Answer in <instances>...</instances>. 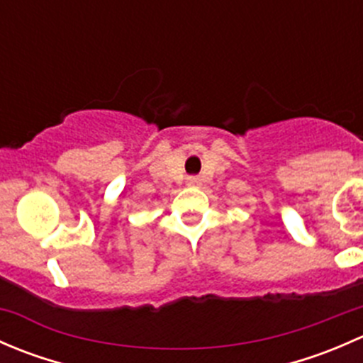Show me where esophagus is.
<instances>
[{
	"label": "esophagus",
	"mask_w": 363,
	"mask_h": 363,
	"mask_svg": "<svg viewBox=\"0 0 363 363\" xmlns=\"http://www.w3.org/2000/svg\"><path fill=\"white\" fill-rule=\"evenodd\" d=\"M186 184H188L189 188H199V186L202 184V181H200V177H196V175H193V177H188V181H186Z\"/></svg>",
	"instance_id": "1"
}]
</instances>
